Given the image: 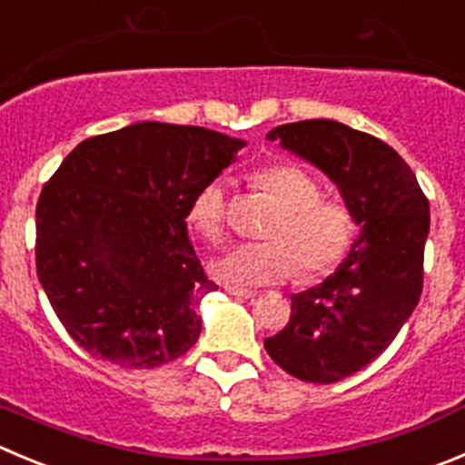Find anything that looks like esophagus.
Returning a JSON list of instances; mask_svg holds the SVG:
<instances>
[{"instance_id":"1","label":"esophagus","mask_w":465,"mask_h":465,"mask_svg":"<svg viewBox=\"0 0 465 465\" xmlns=\"http://www.w3.org/2000/svg\"><path fill=\"white\" fill-rule=\"evenodd\" d=\"M224 292L232 293V296H236V298H245V301L247 298L257 296V292H247V289H238V286H232V284L224 286Z\"/></svg>"}]
</instances>
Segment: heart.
Wrapping results in <instances>:
<instances>
[{"mask_svg":"<svg viewBox=\"0 0 465 465\" xmlns=\"http://www.w3.org/2000/svg\"><path fill=\"white\" fill-rule=\"evenodd\" d=\"M254 185L275 202L280 215L266 242H242L213 262V272L238 286L277 284L293 277L314 280L337 266L353 242V218L340 202L321 199V183L298 164H271L254 173ZM223 179H213L194 194L188 223L208 242L224 236Z\"/></svg>","mask_w":465,"mask_h":465,"instance_id":"1","label":"heart"}]
</instances>
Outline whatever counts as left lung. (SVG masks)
Returning a JSON list of instances; mask_svg holds the SVG:
<instances>
[{
  "mask_svg": "<svg viewBox=\"0 0 465 465\" xmlns=\"http://www.w3.org/2000/svg\"><path fill=\"white\" fill-rule=\"evenodd\" d=\"M340 188L360 227L331 277L292 296V319L263 340L286 374L337 383L379 358L422 293L429 202L401 155L340 121L284 124L266 134Z\"/></svg>",
  "mask_w": 465,
  "mask_h": 465,
  "instance_id": "8db88e82",
  "label": "left lung"
}]
</instances>
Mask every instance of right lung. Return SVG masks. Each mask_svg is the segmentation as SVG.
I'll list each match as a JSON object with an SVG mask.
<instances>
[{
    "instance_id": "obj_1",
    "label": "right lung",
    "mask_w": 465,
    "mask_h": 465,
    "mask_svg": "<svg viewBox=\"0 0 465 465\" xmlns=\"http://www.w3.org/2000/svg\"><path fill=\"white\" fill-rule=\"evenodd\" d=\"M242 146L199 125L142 121L64 158L36 203V272L77 346L125 370L193 349L199 305L218 284L203 275L185 218Z\"/></svg>"
}]
</instances>
